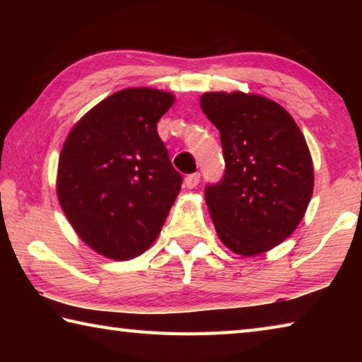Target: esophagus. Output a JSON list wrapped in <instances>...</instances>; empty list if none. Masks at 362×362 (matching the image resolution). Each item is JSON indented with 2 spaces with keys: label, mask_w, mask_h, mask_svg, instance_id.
<instances>
[{
  "label": "esophagus",
  "mask_w": 362,
  "mask_h": 362,
  "mask_svg": "<svg viewBox=\"0 0 362 362\" xmlns=\"http://www.w3.org/2000/svg\"><path fill=\"white\" fill-rule=\"evenodd\" d=\"M199 179H201L199 173H194V174H189V175H187V177H185V185H187V188L192 189V188H196V187H198Z\"/></svg>",
  "instance_id": "obj_1"
}]
</instances>
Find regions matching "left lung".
I'll use <instances>...</instances> for the list:
<instances>
[{
	"label": "left lung",
	"mask_w": 362,
	"mask_h": 362,
	"mask_svg": "<svg viewBox=\"0 0 362 362\" xmlns=\"http://www.w3.org/2000/svg\"><path fill=\"white\" fill-rule=\"evenodd\" d=\"M201 108L220 132L225 174L206 187L216 231L252 257L289 238L313 194V161L302 131L279 103L257 94L206 93Z\"/></svg>",
	"instance_id": "obj_1"
}]
</instances>
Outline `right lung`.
<instances>
[{
    "instance_id": "add662e5",
    "label": "right lung",
    "mask_w": 362,
    "mask_h": 362,
    "mask_svg": "<svg viewBox=\"0 0 362 362\" xmlns=\"http://www.w3.org/2000/svg\"><path fill=\"white\" fill-rule=\"evenodd\" d=\"M175 97L129 88L89 110L70 131L57 169V198L76 235L113 260L148 249L180 192L156 122Z\"/></svg>"
}]
</instances>
